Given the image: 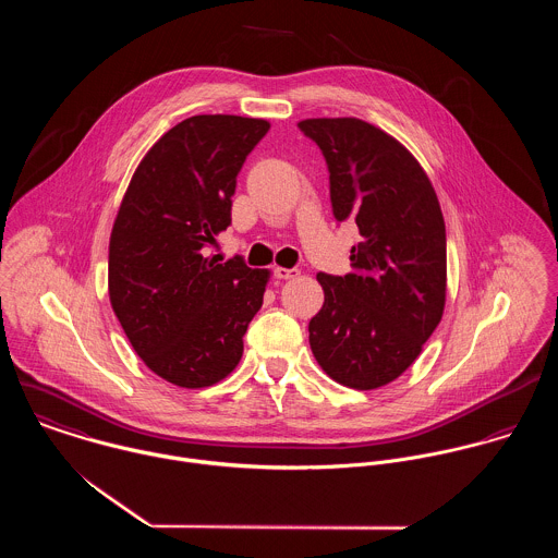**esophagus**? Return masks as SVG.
Returning <instances> with one entry per match:
<instances>
[{"instance_id": "34e87169", "label": "esophagus", "mask_w": 558, "mask_h": 558, "mask_svg": "<svg viewBox=\"0 0 558 558\" xmlns=\"http://www.w3.org/2000/svg\"><path fill=\"white\" fill-rule=\"evenodd\" d=\"M299 275H301L299 268H281V266L275 268V277L277 279H296Z\"/></svg>"}]
</instances>
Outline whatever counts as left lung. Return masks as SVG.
<instances>
[{
    "mask_svg": "<svg viewBox=\"0 0 558 558\" xmlns=\"http://www.w3.org/2000/svg\"><path fill=\"white\" fill-rule=\"evenodd\" d=\"M299 129L326 160L335 219L361 232L348 275L318 272L324 305L310 322V345L339 385L378 389L414 363L442 318L440 204L418 160L385 131L359 118H312Z\"/></svg>",
    "mask_w": 558,
    "mask_h": 558,
    "instance_id": "left-lung-1",
    "label": "left lung"
}]
</instances>
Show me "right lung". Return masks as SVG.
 Here are the masks:
<instances>
[{
    "instance_id": "1",
    "label": "right lung",
    "mask_w": 558,
    "mask_h": 558,
    "mask_svg": "<svg viewBox=\"0 0 558 558\" xmlns=\"http://www.w3.org/2000/svg\"><path fill=\"white\" fill-rule=\"evenodd\" d=\"M270 124L193 116L140 162L109 240V299L131 345L162 380L202 389L239 365L268 270L236 255L219 264L215 236L232 223L236 175Z\"/></svg>"
}]
</instances>
